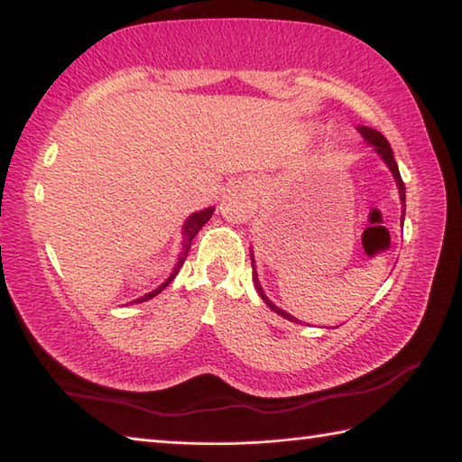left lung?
Listing matches in <instances>:
<instances>
[{
    "label": "left lung",
    "mask_w": 462,
    "mask_h": 462,
    "mask_svg": "<svg viewBox=\"0 0 462 462\" xmlns=\"http://www.w3.org/2000/svg\"><path fill=\"white\" fill-rule=\"evenodd\" d=\"M357 131L361 133L363 139H365V143L373 146V151H375V152L381 156V161L389 166V171H391V174H393L395 184H397V189H399L401 206H403V208H405V184H403V179H401V174H399V166H397V162H395L393 151H391V144L387 143L385 136H383L379 131H375V129H369V126H363V125H361V126H357ZM403 220H405V210H403V214H401V224H403ZM250 258H252V276H254V286H256V290H258V293H260V298L263 300V303H266V306H268L272 311H276L278 316L286 318V319H290V321L301 323L300 319H296L293 316H290L288 311L280 310V308L276 306V303H272V300H268V296H266V293H263V290H262V286H260L258 272H256V260H254V252H252V248H250Z\"/></svg>",
    "instance_id": "left-lung-1"
}]
</instances>
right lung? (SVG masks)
Instances as JSON below:
<instances>
[{
	"instance_id": "1",
	"label": "right lung",
	"mask_w": 462,
	"mask_h": 462,
	"mask_svg": "<svg viewBox=\"0 0 462 462\" xmlns=\"http://www.w3.org/2000/svg\"><path fill=\"white\" fill-rule=\"evenodd\" d=\"M212 214H214V206H210V208H204V210L194 212V214L189 216V218H186V222H184V226H182V242H180L182 246H180L179 258H176V263H174V268H172V272H171V276L166 278L156 290H152V291H149V293H144V296L136 298V300H133V301H129V303H143V301H146V300L159 296V293H161L166 286H169V283L176 278V273H179V270L182 268V263H184L186 256H189L192 238L196 236V234H199V230L202 228V226L212 218Z\"/></svg>"
}]
</instances>
